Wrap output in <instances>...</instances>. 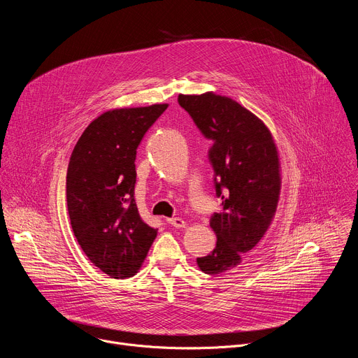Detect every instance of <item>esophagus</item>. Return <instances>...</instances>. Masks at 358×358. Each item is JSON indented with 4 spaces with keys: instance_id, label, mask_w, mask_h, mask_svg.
I'll use <instances>...</instances> for the list:
<instances>
[{
    "instance_id": "obj_1",
    "label": "esophagus",
    "mask_w": 358,
    "mask_h": 358,
    "mask_svg": "<svg viewBox=\"0 0 358 358\" xmlns=\"http://www.w3.org/2000/svg\"><path fill=\"white\" fill-rule=\"evenodd\" d=\"M167 222L171 225V227H176V228H185L187 222L181 218H169Z\"/></svg>"
}]
</instances>
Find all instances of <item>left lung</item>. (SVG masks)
<instances>
[{"mask_svg": "<svg viewBox=\"0 0 358 358\" xmlns=\"http://www.w3.org/2000/svg\"><path fill=\"white\" fill-rule=\"evenodd\" d=\"M178 103L214 141L208 157L224 211L210 221L215 249L196 258V265L203 273L218 275L238 266L272 224L280 194L278 148L265 123L231 97L180 94Z\"/></svg>", "mask_w": 358, "mask_h": 358, "instance_id": "1", "label": "left lung"}]
</instances>
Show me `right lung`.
Segmentation results:
<instances>
[{"label":"right lung","instance_id":"obj_1","mask_svg":"<svg viewBox=\"0 0 358 358\" xmlns=\"http://www.w3.org/2000/svg\"><path fill=\"white\" fill-rule=\"evenodd\" d=\"M169 108L115 109L94 119L68 166L66 201L73 234L89 261L110 278H131L157 236L140 217L136 152L145 131Z\"/></svg>","mask_w":358,"mask_h":358}]
</instances>
